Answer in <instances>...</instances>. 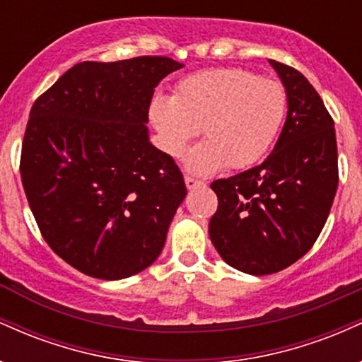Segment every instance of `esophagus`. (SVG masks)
I'll return each instance as SVG.
<instances>
[{
    "label": "esophagus",
    "mask_w": 362,
    "mask_h": 362,
    "mask_svg": "<svg viewBox=\"0 0 362 362\" xmlns=\"http://www.w3.org/2000/svg\"><path fill=\"white\" fill-rule=\"evenodd\" d=\"M185 185H187V189L192 190V189H197V187L204 185V182L197 180V178H192V177H185Z\"/></svg>",
    "instance_id": "34e87169"
}]
</instances>
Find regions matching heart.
Here are the masks:
<instances>
[{
    "instance_id": "obj_1",
    "label": "heart",
    "mask_w": 362,
    "mask_h": 362,
    "mask_svg": "<svg viewBox=\"0 0 362 362\" xmlns=\"http://www.w3.org/2000/svg\"><path fill=\"white\" fill-rule=\"evenodd\" d=\"M286 107L281 83L247 69H207L178 83L173 98H153L149 120L161 149L173 158L202 129L206 141L189 149L184 165L206 177L226 165L242 170L259 163L276 143Z\"/></svg>"
}]
</instances>
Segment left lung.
Instances as JSON below:
<instances>
[{"label": "left lung", "instance_id": "obj_1", "mask_svg": "<svg viewBox=\"0 0 362 362\" xmlns=\"http://www.w3.org/2000/svg\"><path fill=\"white\" fill-rule=\"evenodd\" d=\"M288 115L259 167L211 184L218 211L209 236L221 259L252 276L289 267L317 242L339 185L334 120L300 71L272 61Z\"/></svg>", "mask_w": 362, "mask_h": 362}]
</instances>
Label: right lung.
Instances as JSON below:
<instances>
[{"label": "right lung", "mask_w": 362, "mask_h": 362, "mask_svg": "<svg viewBox=\"0 0 362 362\" xmlns=\"http://www.w3.org/2000/svg\"><path fill=\"white\" fill-rule=\"evenodd\" d=\"M182 66L78 62L32 107L20 161L28 206L49 247L86 276L126 279L163 250L187 189L146 124L158 83Z\"/></svg>", "instance_id": "1"}]
</instances>
